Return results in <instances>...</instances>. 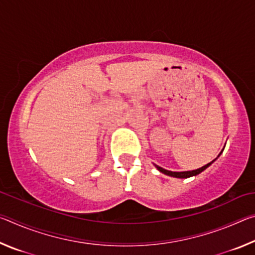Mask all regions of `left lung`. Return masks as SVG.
<instances>
[{
    "mask_svg": "<svg viewBox=\"0 0 255 255\" xmlns=\"http://www.w3.org/2000/svg\"><path fill=\"white\" fill-rule=\"evenodd\" d=\"M223 152V150H222ZM222 152L219 153V155L222 154ZM218 155V156H219ZM217 156V157H218ZM217 157H216L214 161H211L210 163H208V164H206V165H204L202 167H199V169H197V170H193V171H184V172H172V171H169V170H165V169H163V167H161V166H158V165H156V164H155V166H156V169L159 171V172H162V173H164V174H166V175H170V176H173V178H179V179H187V178H190V176H196V175H198L199 173H201L202 171H205L207 167H208L209 165H211V163H214L216 159H217Z\"/></svg>",
    "mask_w": 255,
    "mask_h": 255,
    "instance_id": "8db88e82",
    "label": "left lung"
}]
</instances>
